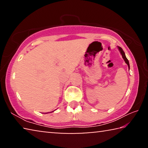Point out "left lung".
<instances>
[{
  "label": "left lung",
  "instance_id": "obj_1",
  "mask_svg": "<svg viewBox=\"0 0 148 148\" xmlns=\"http://www.w3.org/2000/svg\"><path fill=\"white\" fill-rule=\"evenodd\" d=\"M118 47V49H119V51H120V53H121V54L122 55V57H123V59H124V61H125V62H126V64H127V65H128V67H129V69L130 68V66H129V60L127 59V57H126V56H125V52L123 51V49L121 48V47Z\"/></svg>",
  "mask_w": 148,
  "mask_h": 148
}]
</instances>
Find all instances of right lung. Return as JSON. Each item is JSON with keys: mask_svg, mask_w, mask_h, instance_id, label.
<instances>
[{"mask_svg": "<svg viewBox=\"0 0 148 148\" xmlns=\"http://www.w3.org/2000/svg\"><path fill=\"white\" fill-rule=\"evenodd\" d=\"M46 114H47V113H46Z\"/></svg>", "mask_w": 148, "mask_h": 148, "instance_id": "1", "label": "right lung"}]
</instances>
